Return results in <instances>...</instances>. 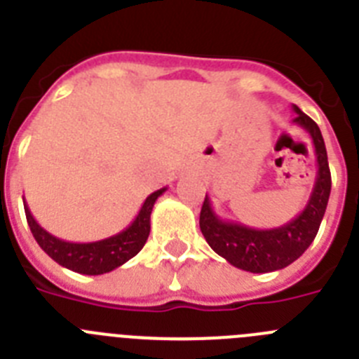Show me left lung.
Segmentation results:
<instances>
[{"label":"left lung","mask_w":359,"mask_h":359,"mask_svg":"<svg viewBox=\"0 0 359 359\" xmlns=\"http://www.w3.org/2000/svg\"><path fill=\"white\" fill-rule=\"evenodd\" d=\"M293 111L297 113L293 122L306 129L313 140L318 167L306 208L297 217L291 219L290 223L268 230H259L243 223L221 219L214 212L208 196H205L199 214V228L210 248L226 259L231 266L250 273L277 271L297 261L315 241L327 208L331 194V170L322 133L315 120H311L297 106H293Z\"/></svg>","instance_id":"left-lung-1"}]
</instances>
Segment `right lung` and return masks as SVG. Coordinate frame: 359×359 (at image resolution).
I'll use <instances>...</instances> for the list:
<instances>
[{
	"instance_id": "add662e5",
	"label": "right lung",
	"mask_w": 359,
	"mask_h": 359,
	"mask_svg": "<svg viewBox=\"0 0 359 359\" xmlns=\"http://www.w3.org/2000/svg\"><path fill=\"white\" fill-rule=\"evenodd\" d=\"M165 190H167V187L147 196L138 215L128 228H123L115 236L93 241V243H69V241L52 236L34 219L27 201H23L25 214H27L32 236L36 237L37 244L44 250L46 255L52 257L57 264L72 269L75 273L102 275L126 264L129 259H133L136 253L144 248L149 231H151L152 207H154L156 199L163 194Z\"/></svg>"
}]
</instances>
